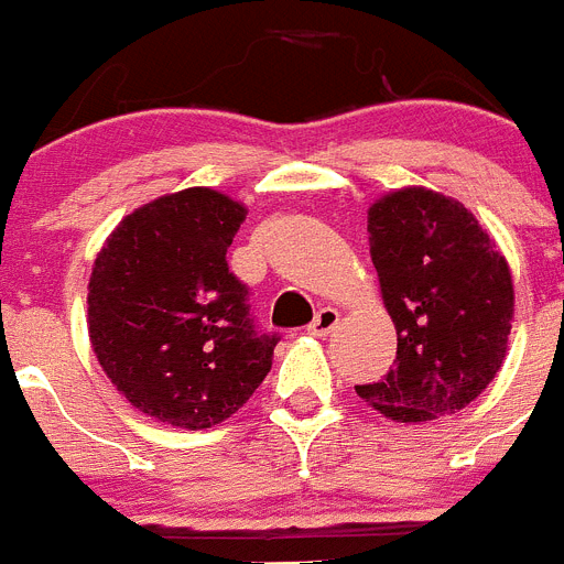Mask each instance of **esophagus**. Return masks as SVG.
I'll use <instances>...</instances> for the list:
<instances>
[{"label":"esophagus","mask_w":564,"mask_h":564,"mask_svg":"<svg viewBox=\"0 0 564 564\" xmlns=\"http://www.w3.org/2000/svg\"><path fill=\"white\" fill-rule=\"evenodd\" d=\"M337 323H339L337 308H332V306L319 308V312L314 314L312 323H308V334H312V337H328V334L337 328Z\"/></svg>","instance_id":"1"}]
</instances>
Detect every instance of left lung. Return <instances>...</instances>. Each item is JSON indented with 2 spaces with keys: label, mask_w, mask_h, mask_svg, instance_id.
<instances>
[{
  "label": "left lung",
  "mask_w": 564,
  "mask_h": 564,
  "mask_svg": "<svg viewBox=\"0 0 564 564\" xmlns=\"http://www.w3.org/2000/svg\"><path fill=\"white\" fill-rule=\"evenodd\" d=\"M368 236L399 343L388 377L357 384V393L393 421H433L466 408L509 348V263L460 202L427 187L373 202Z\"/></svg>",
  "instance_id": "1"
}]
</instances>
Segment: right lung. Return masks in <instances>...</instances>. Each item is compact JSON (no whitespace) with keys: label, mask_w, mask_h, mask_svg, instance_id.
Instances as JSON below:
<instances>
[{"label":"right lung","mask_w":564,"mask_h":564,"mask_svg":"<svg viewBox=\"0 0 564 564\" xmlns=\"http://www.w3.org/2000/svg\"><path fill=\"white\" fill-rule=\"evenodd\" d=\"M245 205L187 187L129 213L89 278V339L140 413L182 430L230 419L272 368L278 334H258L250 289L227 267Z\"/></svg>","instance_id":"obj_1"}]
</instances>
